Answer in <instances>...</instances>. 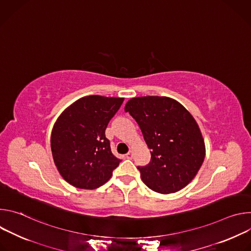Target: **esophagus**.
<instances>
[{"label":"esophagus","instance_id":"1","mask_svg":"<svg viewBox=\"0 0 251 251\" xmlns=\"http://www.w3.org/2000/svg\"><path fill=\"white\" fill-rule=\"evenodd\" d=\"M133 151L132 150H130L128 153H127V155H126V157H127V159H132L133 158Z\"/></svg>","mask_w":251,"mask_h":251}]
</instances>
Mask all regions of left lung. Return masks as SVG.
Instances as JSON below:
<instances>
[{
    "label": "left lung",
    "instance_id": "left-lung-1",
    "mask_svg": "<svg viewBox=\"0 0 251 251\" xmlns=\"http://www.w3.org/2000/svg\"><path fill=\"white\" fill-rule=\"evenodd\" d=\"M125 111L136 120L151 150L150 164L138 168L142 181L160 194L188 186L205 157L204 140L193 115L167 96L131 98Z\"/></svg>",
    "mask_w": 251,
    "mask_h": 251
}]
</instances>
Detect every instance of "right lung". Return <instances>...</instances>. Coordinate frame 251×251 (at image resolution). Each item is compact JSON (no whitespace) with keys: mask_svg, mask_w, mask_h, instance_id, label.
Here are the masks:
<instances>
[{"mask_svg":"<svg viewBox=\"0 0 251 251\" xmlns=\"http://www.w3.org/2000/svg\"><path fill=\"white\" fill-rule=\"evenodd\" d=\"M124 98L84 96L65 108L56 119L50 148L56 169L77 189L93 190L109 180L120 163L105 137V129Z\"/></svg>","mask_w":251,"mask_h":251,"instance_id":"right-lung-1","label":"right lung"}]
</instances>
